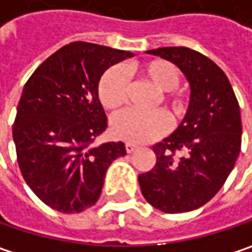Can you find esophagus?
Instances as JSON below:
<instances>
[{
  "instance_id": "esophagus-1",
  "label": "esophagus",
  "mask_w": 252,
  "mask_h": 252,
  "mask_svg": "<svg viewBox=\"0 0 252 252\" xmlns=\"http://www.w3.org/2000/svg\"><path fill=\"white\" fill-rule=\"evenodd\" d=\"M138 149L135 144H132V143H126V153H132V151H135V150Z\"/></svg>"
}]
</instances>
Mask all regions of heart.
Masks as SVG:
<instances>
[{
	"instance_id": "obj_1",
	"label": "heart",
	"mask_w": 252,
	"mask_h": 252,
	"mask_svg": "<svg viewBox=\"0 0 252 252\" xmlns=\"http://www.w3.org/2000/svg\"><path fill=\"white\" fill-rule=\"evenodd\" d=\"M128 72L150 82L156 89L161 91L160 101L170 106L172 117L182 112V101L174 94L179 83V70L167 60H150L135 63ZM98 99L105 109L118 111L128 99V82L120 67H111L102 75L98 83ZM169 128V118L163 111L137 112L126 111L117 115L111 123L114 137L128 143H147L163 135Z\"/></svg>"
}]
</instances>
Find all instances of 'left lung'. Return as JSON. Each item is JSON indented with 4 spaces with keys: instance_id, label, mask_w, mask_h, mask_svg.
I'll use <instances>...</instances> for the list:
<instances>
[{
    "instance_id": "left-lung-1",
    "label": "left lung",
    "mask_w": 252,
    "mask_h": 252,
    "mask_svg": "<svg viewBox=\"0 0 252 252\" xmlns=\"http://www.w3.org/2000/svg\"><path fill=\"white\" fill-rule=\"evenodd\" d=\"M176 64L190 86L186 115L174 132L156 144V164L138 176L141 193L166 214L203 206L219 192L241 150L240 105L223 70L188 47L149 50ZM182 151L176 160L172 154Z\"/></svg>"
}]
</instances>
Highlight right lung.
Wrapping results in <instances>:
<instances>
[{
  "label": "right lung",
  "instance_id": "1",
  "mask_svg": "<svg viewBox=\"0 0 252 252\" xmlns=\"http://www.w3.org/2000/svg\"><path fill=\"white\" fill-rule=\"evenodd\" d=\"M134 53L75 41L47 58L27 80L12 138L26 183L52 209L79 214L96 203L111 163L126 144L92 146L106 129L98 83Z\"/></svg>",
  "mask_w": 252,
  "mask_h": 252
}]
</instances>
